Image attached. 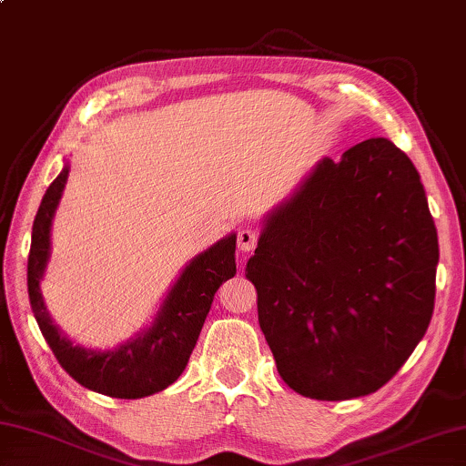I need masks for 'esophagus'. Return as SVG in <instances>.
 <instances>
[{
	"instance_id": "34e87169",
	"label": "esophagus",
	"mask_w": 466,
	"mask_h": 466,
	"mask_svg": "<svg viewBox=\"0 0 466 466\" xmlns=\"http://www.w3.org/2000/svg\"><path fill=\"white\" fill-rule=\"evenodd\" d=\"M236 242H238V251L251 253L253 248L257 247V232L251 230V228H242V230L238 232V238H236Z\"/></svg>"
}]
</instances>
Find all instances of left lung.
Wrapping results in <instances>:
<instances>
[{
    "label": "left lung",
    "instance_id": "obj_1",
    "mask_svg": "<svg viewBox=\"0 0 466 466\" xmlns=\"http://www.w3.org/2000/svg\"><path fill=\"white\" fill-rule=\"evenodd\" d=\"M437 230L410 158L387 137L324 157L261 221L245 274L278 374L311 400L374 393L433 316Z\"/></svg>",
    "mask_w": 466,
    "mask_h": 466
}]
</instances>
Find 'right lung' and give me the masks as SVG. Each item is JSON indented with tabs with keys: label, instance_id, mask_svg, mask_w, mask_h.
<instances>
[{
	"label": "right lung",
	"instance_id": "obj_1",
	"mask_svg": "<svg viewBox=\"0 0 466 466\" xmlns=\"http://www.w3.org/2000/svg\"><path fill=\"white\" fill-rule=\"evenodd\" d=\"M68 169L71 167L65 163L41 198L33 221L26 284L35 320L58 364L79 385L121 400H137L163 391L176 383L188 364L211 309L213 295L221 282L236 274V234L224 236L186 263L146 329L113 350L83 347L71 341L60 326L54 324L41 295V280L52 253V221L68 179Z\"/></svg>",
	"mask_w": 466,
	"mask_h": 466
}]
</instances>
